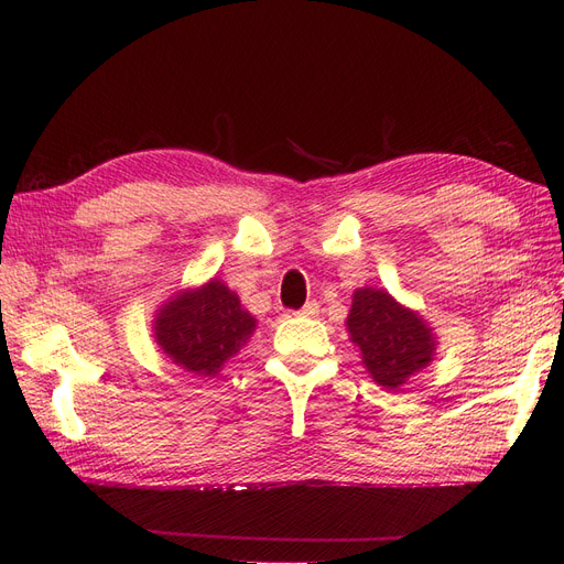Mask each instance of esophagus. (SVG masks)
<instances>
[{
    "instance_id": "esophagus-1",
    "label": "esophagus",
    "mask_w": 564,
    "mask_h": 564,
    "mask_svg": "<svg viewBox=\"0 0 564 564\" xmlns=\"http://www.w3.org/2000/svg\"><path fill=\"white\" fill-rule=\"evenodd\" d=\"M317 313H319L317 301H307L301 310H297V315H303V317H315Z\"/></svg>"
}]
</instances>
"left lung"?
I'll list each match as a JSON object with an SVG mask.
<instances>
[{"mask_svg": "<svg viewBox=\"0 0 564 564\" xmlns=\"http://www.w3.org/2000/svg\"><path fill=\"white\" fill-rule=\"evenodd\" d=\"M368 373L382 388H400L434 356V337L422 317L394 303L386 291L358 289L346 319Z\"/></svg>", "mask_w": 564, "mask_h": 564, "instance_id": "1", "label": "left lung"}]
</instances>
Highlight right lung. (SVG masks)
Instances as JSON below:
<instances>
[{
	"instance_id": "add662e5",
	"label": "right lung",
	"mask_w": 564,
	"mask_h": 564,
	"mask_svg": "<svg viewBox=\"0 0 564 564\" xmlns=\"http://www.w3.org/2000/svg\"><path fill=\"white\" fill-rule=\"evenodd\" d=\"M254 327L257 319L245 313L239 297L213 279L166 303L154 319V337L176 366L196 376H215Z\"/></svg>"
}]
</instances>
